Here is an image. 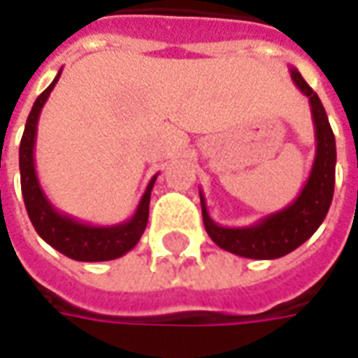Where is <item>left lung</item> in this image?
<instances>
[{"instance_id": "1", "label": "left lung", "mask_w": 358, "mask_h": 358, "mask_svg": "<svg viewBox=\"0 0 358 358\" xmlns=\"http://www.w3.org/2000/svg\"><path fill=\"white\" fill-rule=\"evenodd\" d=\"M290 74L298 90L310 99L313 127H315V159H313L310 178L303 184L300 196L288 208L262 217L255 225L223 227L211 220L206 198L199 192L203 225L211 241L221 249L245 259L271 261L298 249L301 243H306L317 231L331 206L333 188H335V162H337L335 135L322 106V99L308 86V82L301 78L296 68H290Z\"/></svg>"}]
</instances>
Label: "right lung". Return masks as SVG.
Segmentation results:
<instances>
[{
    "label": "right lung",
    "mask_w": 358,
    "mask_h": 358,
    "mask_svg": "<svg viewBox=\"0 0 358 358\" xmlns=\"http://www.w3.org/2000/svg\"><path fill=\"white\" fill-rule=\"evenodd\" d=\"M62 70L58 72L52 84L46 87L41 96L36 97L33 109L29 113L19 147V170H21V192L25 199L27 213L33 223L35 231L41 235V239L46 241L52 249L66 255L68 259L82 262H101L113 261L123 257L125 252L133 249L141 239L143 231L148 221V203H150V189L155 186L157 176H152L148 182L143 198L138 201L137 211L133 217L117 225H90L84 221H78L60 211L48 201L45 192L38 184L35 170V138L38 115L43 111V106L50 96L52 87L57 86L58 78Z\"/></svg>",
    "instance_id": "add662e5"
}]
</instances>
